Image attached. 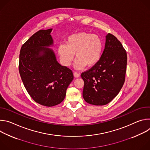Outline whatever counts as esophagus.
I'll list each match as a JSON object with an SVG mask.
<instances>
[{"mask_svg": "<svg viewBox=\"0 0 150 150\" xmlns=\"http://www.w3.org/2000/svg\"><path fill=\"white\" fill-rule=\"evenodd\" d=\"M74 76H75V78H78V77L79 76L80 74H79V73H78V72H74Z\"/></svg>", "mask_w": 150, "mask_h": 150, "instance_id": "1", "label": "esophagus"}]
</instances>
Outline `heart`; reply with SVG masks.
Wrapping results in <instances>:
<instances>
[{"label":"heart","instance_id":"b5f03b06","mask_svg":"<svg viewBox=\"0 0 150 150\" xmlns=\"http://www.w3.org/2000/svg\"><path fill=\"white\" fill-rule=\"evenodd\" d=\"M103 42L95 34L80 32L68 36L66 45H60L57 53L63 65L69 67L74 60L75 54L76 60L75 67L81 69L85 66L91 68L100 61L103 51Z\"/></svg>","mask_w":150,"mask_h":150}]
</instances>
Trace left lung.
<instances>
[{
	"label": "left lung",
	"instance_id": "obj_1",
	"mask_svg": "<svg viewBox=\"0 0 150 150\" xmlns=\"http://www.w3.org/2000/svg\"><path fill=\"white\" fill-rule=\"evenodd\" d=\"M105 48L97 65L81 74L85 101L96 105L110 103L125 81L127 54L121 42L112 34L106 35Z\"/></svg>",
	"mask_w": 150,
	"mask_h": 150
}]
</instances>
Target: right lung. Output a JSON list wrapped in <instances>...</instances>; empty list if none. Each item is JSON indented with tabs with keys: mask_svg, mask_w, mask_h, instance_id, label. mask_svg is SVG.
I'll return each instance as SVG.
<instances>
[{
	"mask_svg": "<svg viewBox=\"0 0 150 150\" xmlns=\"http://www.w3.org/2000/svg\"><path fill=\"white\" fill-rule=\"evenodd\" d=\"M52 29L41 30L34 34L20 50L19 72L31 97L37 103L52 107L65 97L74 79L73 72L56 60L53 50Z\"/></svg>",
	"mask_w": 150,
	"mask_h": 150,
	"instance_id": "1",
	"label": "right lung"
}]
</instances>
